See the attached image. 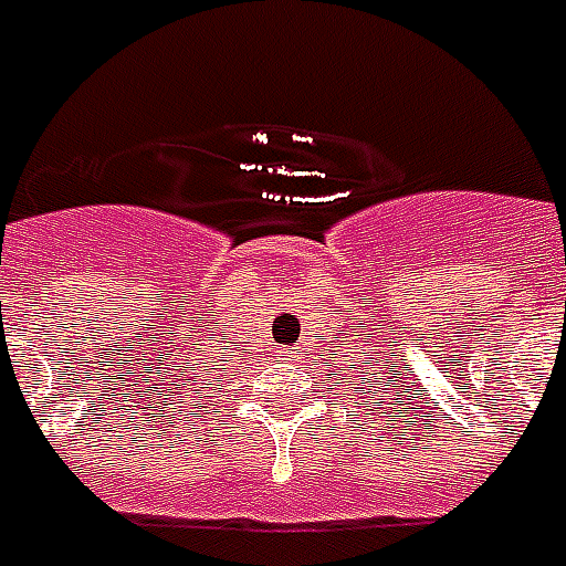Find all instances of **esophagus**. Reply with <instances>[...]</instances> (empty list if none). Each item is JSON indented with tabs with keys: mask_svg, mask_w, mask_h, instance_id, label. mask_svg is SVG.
Here are the masks:
<instances>
[{
	"mask_svg": "<svg viewBox=\"0 0 566 566\" xmlns=\"http://www.w3.org/2000/svg\"><path fill=\"white\" fill-rule=\"evenodd\" d=\"M282 357L296 359V357H300V350H296V347H284V354H282Z\"/></svg>",
	"mask_w": 566,
	"mask_h": 566,
	"instance_id": "esophagus-1",
	"label": "esophagus"
}]
</instances>
